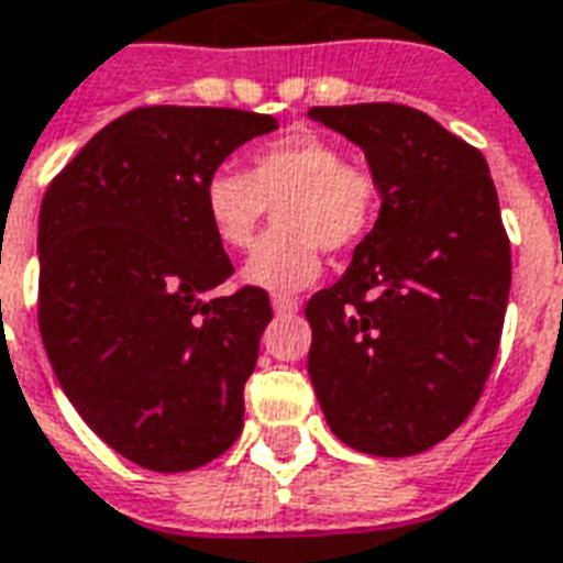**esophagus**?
I'll return each instance as SVG.
<instances>
[{"label": "esophagus", "mask_w": 563, "mask_h": 563, "mask_svg": "<svg viewBox=\"0 0 563 563\" xmlns=\"http://www.w3.org/2000/svg\"><path fill=\"white\" fill-rule=\"evenodd\" d=\"M272 307H274V312H277V316H286V312H298L300 300L291 298V295H274Z\"/></svg>", "instance_id": "esophagus-1"}]
</instances>
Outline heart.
<instances>
[{
  "instance_id": "obj_1",
  "label": "heart",
  "mask_w": 563,
  "mask_h": 563,
  "mask_svg": "<svg viewBox=\"0 0 563 563\" xmlns=\"http://www.w3.org/2000/svg\"><path fill=\"white\" fill-rule=\"evenodd\" d=\"M380 179L363 162H349L336 141L295 132L268 141L247 158V174L218 167L203 183V212L218 242L247 251L277 209L280 233L265 239L242 277L268 291L307 289L321 274V251H354L380 218Z\"/></svg>"
}]
</instances>
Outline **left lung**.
<instances>
[{
    "label": "left lung",
    "instance_id": "8db88e82",
    "mask_svg": "<svg viewBox=\"0 0 563 563\" xmlns=\"http://www.w3.org/2000/svg\"><path fill=\"white\" fill-rule=\"evenodd\" d=\"M366 150L384 206L351 268L307 303L316 398L333 434L377 457L443 443L499 351L510 242L482 150L398 102L316 106Z\"/></svg>",
    "mask_w": 563,
    "mask_h": 563
}]
</instances>
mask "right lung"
Returning a JSON list of instances; mask_svg holds the SVG:
<instances>
[{
	"label": "right lung",
	"mask_w": 563,
	"mask_h": 563,
	"mask_svg": "<svg viewBox=\"0 0 563 563\" xmlns=\"http://www.w3.org/2000/svg\"><path fill=\"white\" fill-rule=\"evenodd\" d=\"M272 129L256 111L141 106L43 195V349L93 434L144 470H197L242 434L244 384L274 312L260 286L206 298L233 263L206 221L203 183Z\"/></svg>",
	"instance_id": "right-lung-1"
}]
</instances>
